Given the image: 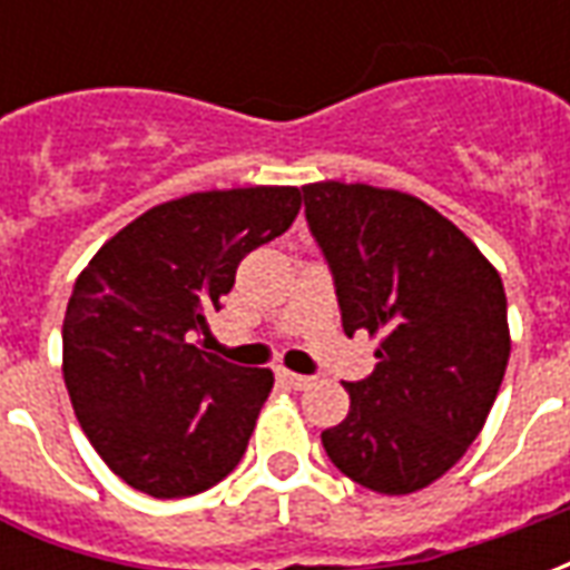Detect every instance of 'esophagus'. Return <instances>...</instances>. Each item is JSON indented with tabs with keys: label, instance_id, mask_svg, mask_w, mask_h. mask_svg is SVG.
<instances>
[{
	"label": "esophagus",
	"instance_id": "1",
	"mask_svg": "<svg viewBox=\"0 0 570 570\" xmlns=\"http://www.w3.org/2000/svg\"><path fill=\"white\" fill-rule=\"evenodd\" d=\"M277 379H281V384H286V387H293V391H305V387L314 384L311 375H298V372H289V370H277Z\"/></svg>",
	"mask_w": 570,
	"mask_h": 570
}]
</instances>
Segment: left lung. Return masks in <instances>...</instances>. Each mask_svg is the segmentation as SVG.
Listing matches in <instances>:
<instances>
[{
    "label": "left lung",
    "mask_w": 570,
    "mask_h": 570,
    "mask_svg": "<svg viewBox=\"0 0 570 570\" xmlns=\"http://www.w3.org/2000/svg\"><path fill=\"white\" fill-rule=\"evenodd\" d=\"M302 191L345 335H379L375 372L345 384L347 419L323 430V449L363 489H428L464 458L501 391L510 360L501 274L415 195L335 179Z\"/></svg>",
    "instance_id": "1"
}]
</instances>
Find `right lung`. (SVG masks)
I'll return each instance as SVG.
<instances>
[{
  "label": "right lung",
  "instance_id": "obj_1",
  "mask_svg": "<svg viewBox=\"0 0 570 570\" xmlns=\"http://www.w3.org/2000/svg\"><path fill=\"white\" fill-rule=\"evenodd\" d=\"M296 186L195 191L151 207L94 253L63 317V382L109 470L151 498L216 485L247 452L272 370L207 354L195 335L223 308L249 249L281 237Z\"/></svg>",
  "mask_w": 570,
  "mask_h": 570
}]
</instances>
